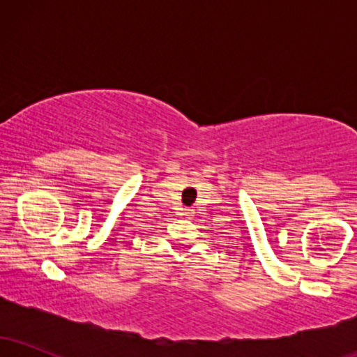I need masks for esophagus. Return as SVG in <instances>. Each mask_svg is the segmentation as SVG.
Returning <instances> with one entry per match:
<instances>
[{
    "mask_svg": "<svg viewBox=\"0 0 357 357\" xmlns=\"http://www.w3.org/2000/svg\"><path fill=\"white\" fill-rule=\"evenodd\" d=\"M181 215H183V216H186V218H191V216H192V211H191V210H188V208H184Z\"/></svg>",
    "mask_w": 357,
    "mask_h": 357,
    "instance_id": "1",
    "label": "esophagus"
}]
</instances>
